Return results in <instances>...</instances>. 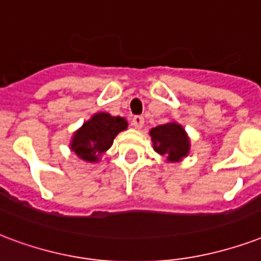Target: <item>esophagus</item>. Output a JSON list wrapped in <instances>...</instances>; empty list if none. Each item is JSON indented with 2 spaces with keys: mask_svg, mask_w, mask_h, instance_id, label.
Returning <instances> with one entry per match:
<instances>
[{
  "mask_svg": "<svg viewBox=\"0 0 261 261\" xmlns=\"http://www.w3.org/2000/svg\"><path fill=\"white\" fill-rule=\"evenodd\" d=\"M131 124L135 127V128H142L145 124V119L142 116H139V115H137V116L133 117V120H131Z\"/></svg>",
  "mask_w": 261,
  "mask_h": 261,
  "instance_id": "34e87169",
  "label": "esophagus"
}]
</instances>
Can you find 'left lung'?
Segmentation results:
<instances>
[{"instance_id":"left-lung-1","label":"left lung","mask_w":261,"mask_h":261,"mask_svg":"<svg viewBox=\"0 0 261 261\" xmlns=\"http://www.w3.org/2000/svg\"><path fill=\"white\" fill-rule=\"evenodd\" d=\"M153 149L159 154L166 156L168 162H180L189 154L190 139L180 124L175 122L160 124L150 130Z\"/></svg>"}]
</instances>
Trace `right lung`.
Wrapping results in <instances>:
<instances>
[{"label": "right lung", "mask_w": 261, "mask_h": 261, "mask_svg": "<svg viewBox=\"0 0 261 261\" xmlns=\"http://www.w3.org/2000/svg\"><path fill=\"white\" fill-rule=\"evenodd\" d=\"M126 128L124 117L111 116L105 112L95 113L73 134L71 149L85 162H98L99 156L112 146L115 137Z\"/></svg>", "instance_id": "right-lung-1"}]
</instances>
